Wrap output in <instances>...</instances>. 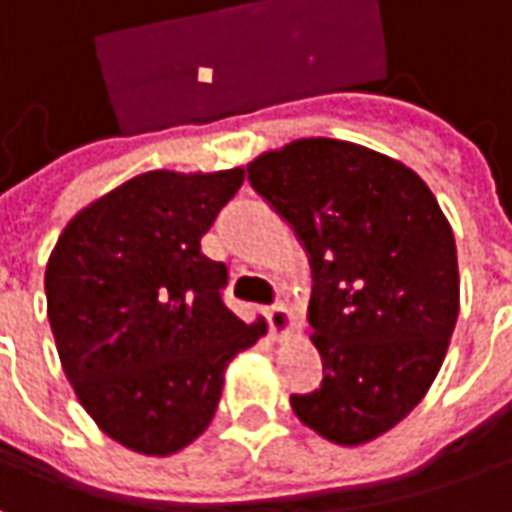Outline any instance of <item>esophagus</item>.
Listing matches in <instances>:
<instances>
[{
    "label": "esophagus",
    "mask_w": 512,
    "mask_h": 512,
    "mask_svg": "<svg viewBox=\"0 0 512 512\" xmlns=\"http://www.w3.org/2000/svg\"><path fill=\"white\" fill-rule=\"evenodd\" d=\"M266 314V320H269V328H272V334L280 340V337H286L289 334V328L294 326V314H291L286 306H272V309L263 311Z\"/></svg>",
    "instance_id": "1"
}]
</instances>
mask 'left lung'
Segmentation results:
<instances>
[{"label":"left lung","mask_w":512,"mask_h":512,"mask_svg":"<svg viewBox=\"0 0 512 512\" xmlns=\"http://www.w3.org/2000/svg\"><path fill=\"white\" fill-rule=\"evenodd\" d=\"M249 181L309 252L323 382L291 408L337 445L371 442L422 402L448 354L459 317L448 218L414 169L337 138L263 152Z\"/></svg>","instance_id":"obj_1"}]
</instances>
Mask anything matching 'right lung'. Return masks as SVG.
I'll use <instances>...</instances> for the list:
<instances>
[{"label":"right lung","instance_id":"obj_1","mask_svg":"<svg viewBox=\"0 0 512 512\" xmlns=\"http://www.w3.org/2000/svg\"><path fill=\"white\" fill-rule=\"evenodd\" d=\"M243 167L135 175L84 206L47 260V320L84 411L124 448L169 456L221 402L226 365L266 334L226 309L201 238Z\"/></svg>","mask_w":512,"mask_h":512}]
</instances>
